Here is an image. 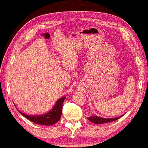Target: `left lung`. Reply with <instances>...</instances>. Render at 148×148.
<instances>
[{"mask_svg": "<svg viewBox=\"0 0 148 148\" xmlns=\"http://www.w3.org/2000/svg\"><path fill=\"white\" fill-rule=\"evenodd\" d=\"M124 115V114H123ZM119 116L117 118H110V119H106V118H102V117H99L97 116H90L88 118V120L92 122L93 124H104L106 123V122H112L114 121V120H116L118 119H119L120 118H121L122 116Z\"/></svg>", "mask_w": 148, "mask_h": 148, "instance_id": "1", "label": "left lung"}]
</instances>
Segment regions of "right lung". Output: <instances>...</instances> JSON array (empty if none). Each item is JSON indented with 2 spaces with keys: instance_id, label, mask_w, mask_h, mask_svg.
I'll return each instance as SVG.
<instances>
[{
  "instance_id": "obj_1",
  "label": "right lung",
  "mask_w": 148,
  "mask_h": 148,
  "mask_svg": "<svg viewBox=\"0 0 148 148\" xmlns=\"http://www.w3.org/2000/svg\"><path fill=\"white\" fill-rule=\"evenodd\" d=\"M65 97H63L57 101L55 105L48 112L42 115H28L22 113L18 110L21 114L26 117L27 119L37 124L45 125V126H50L58 122L61 119V113H62L63 103L65 101Z\"/></svg>"
}]
</instances>
